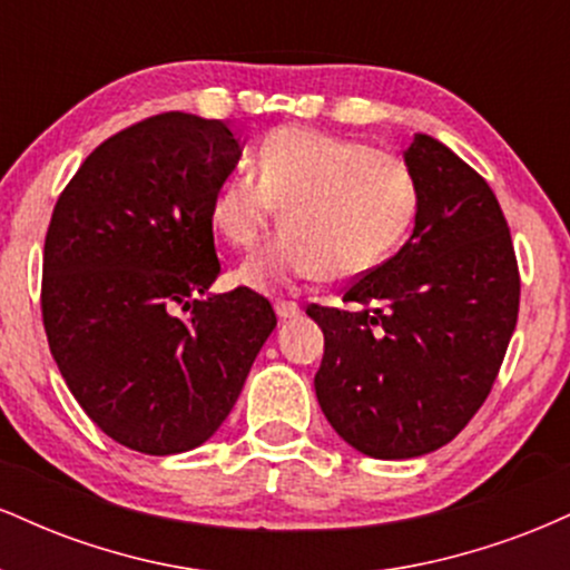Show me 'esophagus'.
I'll list each match as a JSON object with an SVG mask.
<instances>
[{
  "mask_svg": "<svg viewBox=\"0 0 570 570\" xmlns=\"http://www.w3.org/2000/svg\"><path fill=\"white\" fill-rule=\"evenodd\" d=\"M299 313H303V307L297 303H286V299H278L276 303V316L281 322H292V318H297Z\"/></svg>",
  "mask_w": 570,
  "mask_h": 570,
  "instance_id": "34e87169",
  "label": "esophagus"
}]
</instances>
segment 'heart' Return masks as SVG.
Here are the masks:
<instances>
[{
  "instance_id": "heart-1",
  "label": "heart",
  "mask_w": 570,
  "mask_h": 570,
  "mask_svg": "<svg viewBox=\"0 0 570 570\" xmlns=\"http://www.w3.org/2000/svg\"><path fill=\"white\" fill-rule=\"evenodd\" d=\"M281 230L240 265L248 289L276 292L297 278H353L383 263L410 230L417 185L407 163L370 144L311 128H278L259 144V171L227 176L208 206L214 233L233 248Z\"/></svg>"
}]
</instances>
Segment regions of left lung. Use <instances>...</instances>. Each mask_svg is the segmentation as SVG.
Returning a JSON list of instances; mask_svg holds the SVG:
<instances>
[{
  "instance_id": "1",
  "label": "left lung",
  "mask_w": 570,
  "mask_h": 570,
  "mask_svg": "<svg viewBox=\"0 0 570 570\" xmlns=\"http://www.w3.org/2000/svg\"><path fill=\"white\" fill-rule=\"evenodd\" d=\"M417 212L410 240L340 307L311 305L324 332L316 396L370 458L402 461L455 440L482 407L520 311L512 235L488 181L426 134L404 149Z\"/></svg>"
}]
</instances>
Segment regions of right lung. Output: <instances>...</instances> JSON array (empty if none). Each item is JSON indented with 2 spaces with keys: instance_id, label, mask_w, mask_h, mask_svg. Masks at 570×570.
<instances>
[{
  "instance_id": "add662e5",
  "label": "right lung",
  "mask_w": 570,
  "mask_h": 570,
  "mask_svg": "<svg viewBox=\"0 0 570 570\" xmlns=\"http://www.w3.org/2000/svg\"><path fill=\"white\" fill-rule=\"evenodd\" d=\"M238 158L222 120L147 117L98 144L50 217V353L85 415L139 453L206 442L276 330L257 292H208L222 271L208 206Z\"/></svg>"
}]
</instances>
